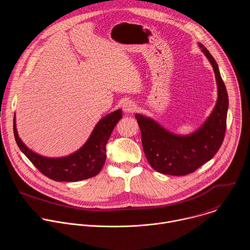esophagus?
Here are the masks:
<instances>
[{
	"label": "esophagus",
	"mask_w": 250,
	"mask_h": 250,
	"mask_svg": "<svg viewBox=\"0 0 250 250\" xmlns=\"http://www.w3.org/2000/svg\"><path fill=\"white\" fill-rule=\"evenodd\" d=\"M123 109H124V111H125V113H127V114H128V113H132V112L135 111L136 105H135L133 102H131V101H127V102H125V103L124 104Z\"/></svg>",
	"instance_id": "esophagus-1"
}]
</instances>
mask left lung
Returning <instances> with one entry per match:
<instances>
[{
	"instance_id": "obj_1",
	"label": "left lung",
	"mask_w": 250,
	"mask_h": 250,
	"mask_svg": "<svg viewBox=\"0 0 250 250\" xmlns=\"http://www.w3.org/2000/svg\"><path fill=\"white\" fill-rule=\"evenodd\" d=\"M199 47L211 62L218 85L216 106L204 125L195 132L180 136L166 130L155 121L135 115L141 131L142 147L148 163L157 172L171 176H186L196 171L220 149L226 132L229 98L218 64L209 51Z\"/></svg>"
}]
</instances>
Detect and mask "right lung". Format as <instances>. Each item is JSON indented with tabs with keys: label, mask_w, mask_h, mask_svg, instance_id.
<instances>
[{
	"label": "right lung",
	"mask_w": 250,
	"mask_h": 250,
	"mask_svg": "<svg viewBox=\"0 0 250 250\" xmlns=\"http://www.w3.org/2000/svg\"><path fill=\"white\" fill-rule=\"evenodd\" d=\"M122 118L121 110L104 117L84 145L75 153L62 158H47L29 150L19 137L15 118L14 134L20 149L44 176L56 182H78L90 179L100 173L106 161V144Z\"/></svg>",
	"instance_id": "add662e5"
}]
</instances>
